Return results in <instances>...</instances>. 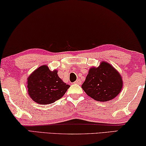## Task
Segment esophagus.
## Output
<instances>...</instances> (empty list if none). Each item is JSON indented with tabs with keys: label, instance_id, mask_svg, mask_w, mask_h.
I'll use <instances>...</instances> for the list:
<instances>
[{
	"label": "esophagus",
	"instance_id": "34e87169",
	"mask_svg": "<svg viewBox=\"0 0 146 146\" xmlns=\"http://www.w3.org/2000/svg\"><path fill=\"white\" fill-rule=\"evenodd\" d=\"M74 83H75V84H81V80H80V79H77V80H76V81L74 82Z\"/></svg>",
	"mask_w": 146,
	"mask_h": 146
}]
</instances>
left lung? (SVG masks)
<instances>
[{"label": "left lung", "mask_w": 146, "mask_h": 146, "mask_svg": "<svg viewBox=\"0 0 146 146\" xmlns=\"http://www.w3.org/2000/svg\"><path fill=\"white\" fill-rule=\"evenodd\" d=\"M123 79L120 74L110 64L102 61L98 67L89 69L82 88L95 100L110 101L121 92Z\"/></svg>", "instance_id": "1"}]
</instances>
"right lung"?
I'll return each instance as SVG.
<instances>
[{"label": "right lung", "mask_w": 146, "mask_h": 146, "mask_svg": "<svg viewBox=\"0 0 146 146\" xmlns=\"http://www.w3.org/2000/svg\"><path fill=\"white\" fill-rule=\"evenodd\" d=\"M28 94L36 103H54L65 94L70 86L58 77V71H50L46 65L35 69L27 78Z\"/></svg>", "instance_id": "add662e5"}]
</instances>
